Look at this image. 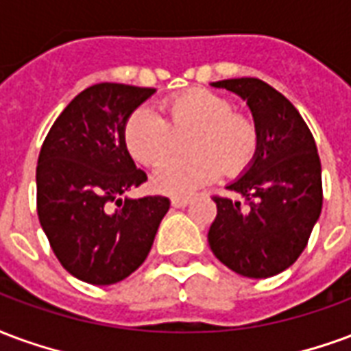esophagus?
<instances>
[{
  "label": "esophagus",
  "instance_id": "1",
  "mask_svg": "<svg viewBox=\"0 0 351 351\" xmlns=\"http://www.w3.org/2000/svg\"><path fill=\"white\" fill-rule=\"evenodd\" d=\"M191 204V200L189 198H172V206L178 207V209H181V207H186Z\"/></svg>",
  "mask_w": 351,
  "mask_h": 351
}]
</instances>
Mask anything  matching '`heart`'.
I'll list each match as a JSON object with an SVG mask.
<instances>
[{"instance_id":"1","label":"heart","mask_w":351,"mask_h":351,"mask_svg":"<svg viewBox=\"0 0 351 351\" xmlns=\"http://www.w3.org/2000/svg\"><path fill=\"white\" fill-rule=\"evenodd\" d=\"M165 119L147 108L125 121L123 140L138 162L157 166L185 140L189 155L173 157L153 173V189L168 196H186L219 173L245 172L258 151L256 123L209 89H189L162 102Z\"/></svg>"}]
</instances>
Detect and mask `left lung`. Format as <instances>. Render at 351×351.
Here are the masks:
<instances>
[{"mask_svg": "<svg viewBox=\"0 0 351 351\" xmlns=\"http://www.w3.org/2000/svg\"><path fill=\"white\" fill-rule=\"evenodd\" d=\"M211 86L247 101L258 129V151L249 168L226 186L239 198H213L217 217L207 241L237 275L273 277L301 256L322 213L316 142L295 106L269 84L232 78Z\"/></svg>", "mask_w": 351, "mask_h": 351, "instance_id": "left-lung-1", "label": "left lung"}]
</instances>
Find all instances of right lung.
I'll return each instance as SVG.
<instances>
[{
  "label": "right lung",
  "instance_id": "obj_1",
  "mask_svg": "<svg viewBox=\"0 0 351 351\" xmlns=\"http://www.w3.org/2000/svg\"><path fill=\"white\" fill-rule=\"evenodd\" d=\"M153 88L102 82L76 95L39 153L37 213L61 265L84 282L116 284L144 263L170 200L121 198L147 176L123 140Z\"/></svg>",
  "mask_w": 351,
  "mask_h": 351
}]
</instances>
